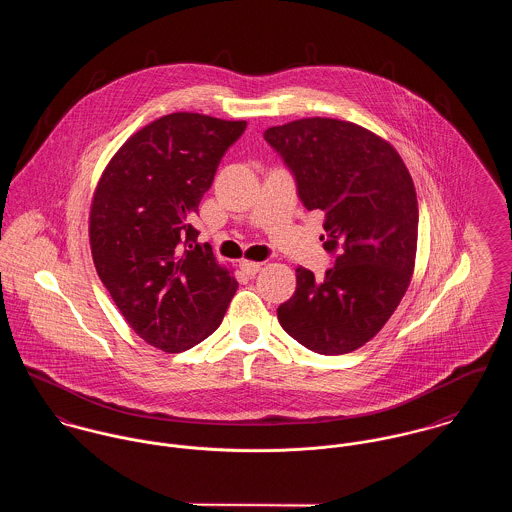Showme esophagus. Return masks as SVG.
Here are the masks:
<instances>
[{"mask_svg":"<svg viewBox=\"0 0 512 512\" xmlns=\"http://www.w3.org/2000/svg\"><path fill=\"white\" fill-rule=\"evenodd\" d=\"M260 268H262L260 262H252V260H242V262H240V270H242L244 274H248V276L258 274Z\"/></svg>","mask_w":512,"mask_h":512,"instance_id":"1","label":"esophagus"}]
</instances>
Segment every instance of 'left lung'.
I'll return each mask as SVG.
<instances>
[{
  "mask_svg": "<svg viewBox=\"0 0 512 512\" xmlns=\"http://www.w3.org/2000/svg\"><path fill=\"white\" fill-rule=\"evenodd\" d=\"M266 142L290 165L307 211H323L325 250L335 266L315 280L295 268V293L278 307L280 325L319 355L368 343L408 290L418 248V197L390 142L359 124L301 118L268 128Z\"/></svg>",
  "mask_w": 512,
  "mask_h": 512,
  "instance_id": "8db88e82",
  "label": "left lung"
}]
</instances>
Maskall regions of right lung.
<instances>
[{
	"label": "right lung",
	"instance_id": "right-lung-1",
	"mask_svg": "<svg viewBox=\"0 0 512 512\" xmlns=\"http://www.w3.org/2000/svg\"><path fill=\"white\" fill-rule=\"evenodd\" d=\"M244 120L175 112L130 136L104 167L90 203L96 272L147 345L181 353L205 341L238 282L191 220Z\"/></svg>",
	"mask_w": 512,
	"mask_h": 512
}]
</instances>
